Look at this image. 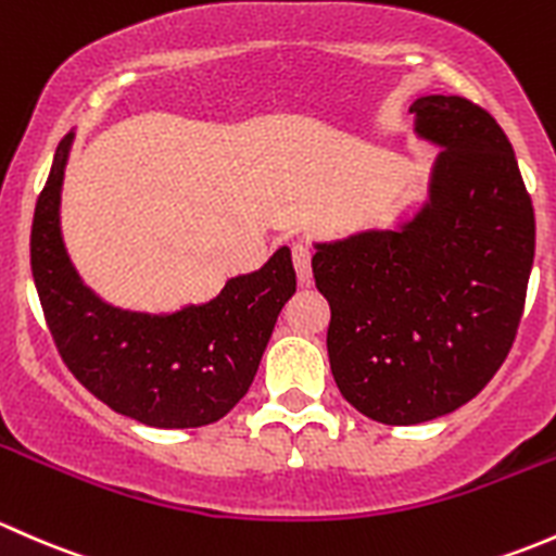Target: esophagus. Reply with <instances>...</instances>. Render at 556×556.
<instances>
[{"label": "esophagus", "mask_w": 556, "mask_h": 556, "mask_svg": "<svg viewBox=\"0 0 556 556\" xmlns=\"http://www.w3.org/2000/svg\"><path fill=\"white\" fill-rule=\"evenodd\" d=\"M311 260H313L311 245H305V243L291 245V262H294L296 278H300V283H302V286H311V280H313V267H311Z\"/></svg>", "instance_id": "34e87169"}]
</instances>
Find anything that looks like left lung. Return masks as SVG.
<instances>
[{
    "label": "left lung",
    "mask_w": 556,
    "mask_h": 556,
    "mask_svg": "<svg viewBox=\"0 0 556 556\" xmlns=\"http://www.w3.org/2000/svg\"><path fill=\"white\" fill-rule=\"evenodd\" d=\"M409 112L444 147L431 203L399 232L320 243L313 256L337 388L386 426L447 415L495 377L535 254L533 200L495 117L460 96H422Z\"/></svg>",
    "instance_id": "1"
}]
</instances>
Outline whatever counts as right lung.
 I'll use <instances>...</instances> for the list:
<instances>
[{"label":"right lung","mask_w":556,"mask_h":556,"mask_svg":"<svg viewBox=\"0 0 556 556\" xmlns=\"http://www.w3.org/2000/svg\"><path fill=\"white\" fill-rule=\"evenodd\" d=\"M72 134L61 139L37 198L31 273L45 320L66 369L109 409L152 428L222 420L260 369L280 307L296 291L291 251L232 278L216 300L174 316L109 307L79 283L59 230L61 181Z\"/></svg>","instance_id":"right-lung-1"}]
</instances>
